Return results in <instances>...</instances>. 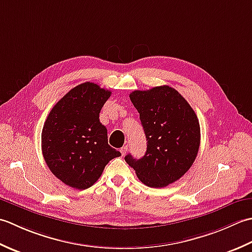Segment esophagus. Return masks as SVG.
<instances>
[{
    "label": "esophagus",
    "mask_w": 252,
    "mask_h": 252,
    "mask_svg": "<svg viewBox=\"0 0 252 252\" xmlns=\"http://www.w3.org/2000/svg\"><path fill=\"white\" fill-rule=\"evenodd\" d=\"M120 151H121V153H122V156L124 157V156L126 155V152H127V146H126V147H123Z\"/></svg>",
    "instance_id": "1"
}]
</instances>
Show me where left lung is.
<instances>
[{
  "instance_id": "obj_1",
  "label": "left lung",
  "mask_w": 252,
  "mask_h": 252,
  "mask_svg": "<svg viewBox=\"0 0 252 252\" xmlns=\"http://www.w3.org/2000/svg\"><path fill=\"white\" fill-rule=\"evenodd\" d=\"M147 138L141 158L125 157L137 177L149 187L178 181L191 167L199 151L200 125L192 107L169 86L135 90L129 94Z\"/></svg>"
}]
</instances>
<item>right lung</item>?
Wrapping results in <instances>:
<instances>
[{"mask_svg":"<svg viewBox=\"0 0 252 252\" xmlns=\"http://www.w3.org/2000/svg\"><path fill=\"white\" fill-rule=\"evenodd\" d=\"M111 91L94 83L80 84L51 110L41 133V148L50 171L76 189L91 187L105 165L121 152L109 146L99 120Z\"/></svg>","mask_w":252,"mask_h":252,"instance_id":"obj_1","label":"right lung"}]
</instances>
